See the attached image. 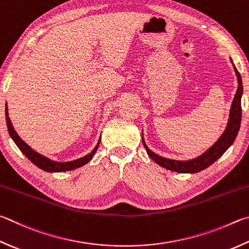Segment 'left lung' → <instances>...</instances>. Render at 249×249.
I'll return each mask as SVG.
<instances>
[{
  "mask_svg": "<svg viewBox=\"0 0 249 249\" xmlns=\"http://www.w3.org/2000/svg\"><path fill=\"white\" fill-rule=\"evenodd\" d=\"M233 63V62H232ZM234 71L236 73L237 80H238V88L237 91L235 93L234 100L232 102L231 112H230V119L227 128H225L224 133L222 134L218 142H216L213 146L210 149L202 153L201 156L198 158H195L193 160L188 161H176L171 159H165L160 156L156 155L155 152L149 150V148L146 146V143L142 140L143 146L146 148L148 156L151 159L163 168L178 172V173H197L202 170L207 169L208 166H210L213 162H215L219 158L223 155V153L228 150L229 147L234 142L235 138L237 136V133L239 130V126H241L242 121V105H241V99L243 94V84H242V77L241 74L238 73L236 67L234 66Z\"/></svg>",
  "mask_w": 249,
  "mask_h": 249,
  "instance_id": "8db88e82",
  "label": "left lung"
}]
</instances>
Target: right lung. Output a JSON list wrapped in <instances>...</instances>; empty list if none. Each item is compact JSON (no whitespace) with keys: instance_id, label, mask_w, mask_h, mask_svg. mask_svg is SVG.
I'll list each match as a JSON object with an SVG mask.
<instances>
[{"instance_id":"obj_1","label":"right lung","mask_w":249,"mask_h":249,"mask_svg":"<svg viewBox=\"0 0 249 249\" xmlns=\"http://www.w3.org/2000/svg\"><path fill=\"white\" fill-rule=\"evenodd\" d=\"M5 115H6V124H7V129H8V133H10L12 139L14 140V142L17 144V147L19 148V150L24 153V155L28 158V159L33 162L35 165H37L39 169H41L43 171H47V172H64V171H71V170H74V169H77L80 168V166L85 165L86 163H88V162L92 159V157L94 153H96L97 149L99 147V143H100V139H99L98 144L96 146V148L93 149V150L89 153V155L85 156L83 158H79L77 160H74V161H70V162H56V161H52L48 159L47 157H43L40 155V153L36 152L35 150H33L28 144H27L24 140H21V138L18 136L17 133L15 132L14 127H13L12 125V122L10 120V117H8V113H7V106H6V109H5Z\"/></svg>"}]
</instances>
